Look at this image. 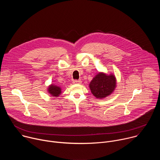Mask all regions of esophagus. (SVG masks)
<instances>
[{
  "label": "esophagus",
  "instance_id": "obj_1",
  "mask_svg": "<svg viewBox=\"0 0 160 160\" xmlns=\"http://www.w3.org/2000/svg\"><path fill=\"white\" fill-rule=\"evenodd\" d=\"M82 83V81L80 80H75L73 81V83L74 84H80Z\"/></svg>",
  "mask_w": 160,
  "mask_h": 160
}]
</instances>
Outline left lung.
<instances>
[{"instance_id":"obj_1","label":"left lung","mask_w":160,"mask_h":160,"mask_svg":"<svg viewBox=\"0 0 160 160\" xmlns=\"http://www.w3.org/2000/svg\"><path fill=\"white\" fill-rule=\"evenodd\" d=\"M117 85L115 75H108L104 73H99L90 82L89 87L92 94L98 99H102L109 96Z\"/></svg>"}]
</instances>
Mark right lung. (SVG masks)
I'll return each instance as SVG.
<instances>
[{
	"mask_svg": "<svg viewBox=\"0 0 160 160\" xmlns=\"http://www.w3.org/2000/svg\"><path fill=\"white\" fill-rule=\"evenodd\" d=\"M49 93L54 97L59 96L61 93V88L60 87L57 86L56 85L52 84L48 87Z\"/></svg>",
	"mask_w": 160,
	"mask_h": 160,
	"instance_id": "obj_1",
	"label": "right lung"
}]
</instances>
